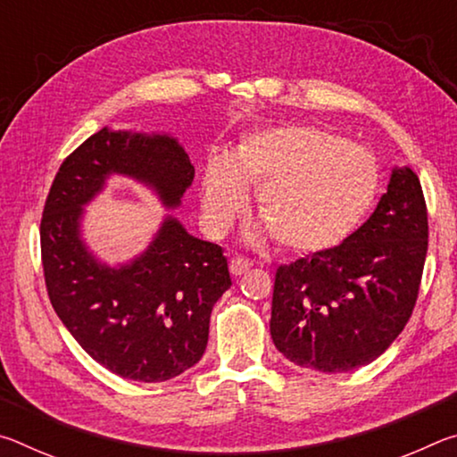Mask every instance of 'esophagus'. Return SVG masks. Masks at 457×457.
<instances>
[{
	"label": "esophagus",
	"mask_w": 457,
	"mask_h": 457,
	"mask_svg": "<svg viewBox=\"0 0 457 457\" xmlns=\"http://www.w3.org/2000/svg\"><path fill=\"white\" fill-rule=\"evenodd\" d=\"M250 266H252L250 260L242 258V256H236V258H231V262H229V272L234 276H242L245 270H250Z\"/></svg>",
	"instance_id": "1"
}]
</instances>
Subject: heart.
<instances>
[{
    "mask_svg": "<svg viewBox=\"0 0 457 457\" xmlns=\"http://www.w3.org/2000/svg\"><path fill=\"white\" fill-rule=\"evenodd\" d=\"M256 185V212L276 245L290 253L337 247L359 226L378 193L373 154L335 130L282 125L245 135L231 159L218 154L205 169L201 207L223 234Z\"/></svg>",
    "mask_w": 457,
    "mask_h": 457,
    "instance_id": "obj_1",
    "label": "heart"
}]
</instances>
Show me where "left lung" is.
I'll list each match as a JSON object with an SVG mask.
<instances>
[{
  "label": "left lung",
  "instance_id": "left-lung-1",
  "mask_svg": "<svg viewBox=\"0 0 457 457\" xmlns=\"http://www.w3.org/2000/svg\"><path fill=\"white\" fill-rule=\"evenodd\" d=\"M428 253L420 177L393 169L373 215L343 244L276 270L270 335L294 365L346 373L389 349L411 316Z\"/></svg>",
  "mask_w": 457,
  "mask_h": 457
}]
</instances>
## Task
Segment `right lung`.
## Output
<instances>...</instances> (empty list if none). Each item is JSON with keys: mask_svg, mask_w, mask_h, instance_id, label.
I'll return each mask as SVG.
<instances>
[{"mask_svg": "<svg viewBox=\"0 0 457 457\" xmlns=\"http://www.w3.org/2000/svg\"><path fill=\"white\" fill-rule=\"evenodd\" d=\"M112 173L154 189L165 207L181 204L195 177L177 138L106 127L60 165L44 205L40 245L54 311L84 351L122 378L161 383L204 357L213 304L231 286L218 244L165 218L151 245L111 268L80 237L82 205Z\"/></svg>", "mask_w": 457, "mask_h": 457, "instance_id": "right-lung-1", "label": "right lung"}]
</instances>
